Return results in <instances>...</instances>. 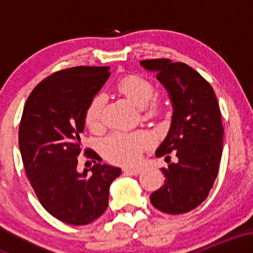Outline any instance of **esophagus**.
<instances>
[{
    "label": "esophagus",
    "mask_w": 253,
    "mask_h": 253,
    "mask_svg": "<svg viewBox=\"0 0 253 253\" xmlns=\"http://www.w3.org/2000/svg\"><path fill=\"white\" fill-rule=\"evenodd\" d=\"M140 172H141V169H138V168H126V169H124L125 175L138 176Z\"/></svg>",
    "instance_id": "34e87169"
}]
</instances>
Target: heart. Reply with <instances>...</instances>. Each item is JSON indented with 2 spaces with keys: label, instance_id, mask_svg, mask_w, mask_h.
Wrapping results in <instances>:
<instances>
[{
  "label": "heart",
  "instance_id": "obj_1",
  "mask_svg": "<svg viewBox=\"0 0 253 253\" xmlns=\"http://www.w3.org/2000/svg\"><path fill=\"white\" fill-rule=\"evenodd\" d=\"M119 91L123 92L139 108H144L155 95V86L146 78L132 75L125 77L118 84ZM104 95L96 94L90 100L85 109V124L90 128H96L102 121ZM158 102L152 100L149 104L150 110L156 109ZM155 141V136L149 130L124 132L115 130L102 141L101 150L109 162L115 164H134L143 156V152Z\"/></svg>",
  "mask_w": 253,
  "mask_h": 253
}]
</instances>
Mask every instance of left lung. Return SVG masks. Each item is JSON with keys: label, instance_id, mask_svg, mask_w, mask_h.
Returning a JSON list of instances; mask_svg holds the SVG:
<instances>
[{"label": "left lung", "instance_id": "1", "mask_svg": "<svg viewBox=\"0 0 253 253\" xmlns=\"http://www.w3.org/2000/svg\"><path fill=\"white\" fill-rule=\"evenodd\" d=\"M141 65L157 72L173 104L170 130L156 156L170 158L168 153L175 151L178 158L162 168L164 184L151 194V203L167 214L187 213L207 199L219 172L223 136L219 103L211 84L187 64L158 58Z\"/></svg>", "mask_w": 253, "mask_h": 253}]
</instances>
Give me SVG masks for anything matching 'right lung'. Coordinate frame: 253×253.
<instances>
[{
    "label": "right lung",
    "instance_id": "add662e5",
    "mask_svg": "<svg viewBox=\"0 0 253 253\" xmlns=\"http://www.w3.org/2000/svg\"><path fill=\"white\" fill-rule=\"evenodd\" d=\"M110 76L108 66H74L56 71L32 90L22 112L19 146L26 175L52 216L88 225L108 207L109 185L119 168L95 164L77 172L85 109ZM86 158L95 151L84 149Z\"/></svg>",
    "mask_w": 253,
    "mask_h": 253
}]
</instances>
